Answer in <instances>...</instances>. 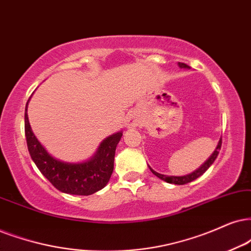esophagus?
Here are the masks:
<instances>
[{
	"label": "esophagus",
	"mask_w": 251,
	"mask_h": 251,
	"mask_svg": "<svg viewBox=\"0 0 251 251\" xmlns=\"http://www.w3.org/2000/svg\"><path fill=\"white\" fill-rule=\"evenodd\" d=\"M139 119H138V117H136L135 115H133V113H131V115H129L127 118H126V127H128V128H132V127H136V126L139 125Z\"/></svg>",
	"instance_id": "1"
}]
</instances>
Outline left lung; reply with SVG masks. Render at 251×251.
<instances>
[{"mask_svg": "<svg viewBox=\"0 0 251 251\" xmlns=\"http://www.w3.org/2000/svg\"><path fill=\"white\" fill-rule=\"evenodd\" d=\"M178 65H179L180 68H188L189 67L188 65H185V63H183V62H178ZM221 144H223V140H221V139H220V141H219V144L217 146V149H215L214 153L212 154V156L208 158V160L206 161V162L202 164V166L199 168L198 170H196L195 173L190 174V175H186V176H166V175H161V174L156 173V171H154L153 169H151V168H149V169L151 170V173H153L155 176H157L158 178H161L162 180H166L167 183L177 184V185H183V184L190 183V182H192V180H195V179L198 178L199 176H201L202 174H204L205 171L207 170L208 168L212 166V163L214 162L215 158H217V156H218L219 149L221 148Z\"/></svg>", "mask_w": 251, "mask_h": 251, "instance_id": "1", "label": "left lung"}]
</instances>
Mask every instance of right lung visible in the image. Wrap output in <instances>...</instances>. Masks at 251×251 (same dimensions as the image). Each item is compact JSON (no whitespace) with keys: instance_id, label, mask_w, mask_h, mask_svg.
<instances>
[{"instance_id":"obj_1","label":"right lung","mask_w":251,"mask_h":251,"mask_svg":"<svg viewBox=\"0 0 251 251\" xmlns=\"http://www.w3.org/2000/svg\"><path fill=\"white\" fill-rule=\"evenodd\" d=\"M24 128L31 158L40 173L59 191L69 195L90 196L103 189L109 182L113 171L117 145L123 136L122 132L105 139L98 148L97 154L90 161L73 164L55 160L47 153L31 129L27 113H25Z\"/></svg>"}]
</instances>
